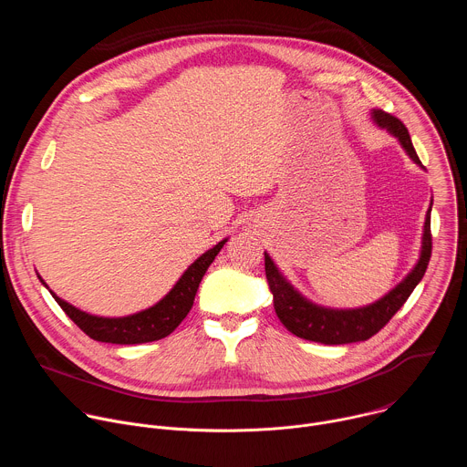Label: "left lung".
<instances>
[{
	"label": "left lung",
	"mask_w": 467,
	"mask_h": 467,
	"mask_svg": "<svg viewBox=\"0 0 467 467\" xmlns=\"http://www.w3.org/2000/svg\"><path fill=\"white\" fill-rule=\"evenodd\" d=\"M369 114L373 123L379 129H384L386 132H389V135L399 142V146L405 150V153L418 166H421V161L412 146L409 129L401 123V119H397L395 116L380 109H371ZM431 211H432V199L425 216L420 258L414 268L386 296H382L380 299L366 306L330 308V306H323L310 301L283 275L274 258L264 251L265 279H268V286L274 294V306L281 323L292 332V335L303 340H310L325 346L364 342L373 335H377V332L391 319V316L405 305V301L410 297V294L414 292V288L420 285V281L427 272V265L432 253Z\"/></svg>",
	"instance_id": "8db88e82"
}]
</instances>
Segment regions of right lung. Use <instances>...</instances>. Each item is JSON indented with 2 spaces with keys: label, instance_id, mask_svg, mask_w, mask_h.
<instances>
[{
  "label": "right lung",
  "instance_id": "1",
  "mask_svg": "<svg viewBox=\"0 0 467 467\" xmlns=\"http://www.w3.org/2000/svg\"><path fill=\"white\" fill-rule=\"evenodd\" d=\"M227 240L229 238H223L214 247L205 251L202 256H197L179 277V281L173 285V288L153 306L119 317L96 316L74 306L72 303L60 299L55 292H51L46 281L38 274L36 275L40 283L49 290L53 299L58 303V306L66 312V316H68L83 332H87L92 340L119 346L146 344L166 338L186 317L193 305L199 283H202L209 265L214 262L216 254L222 251Z\"/></svg>",
  "mask_w": 467,
  "mask_h": 467
}]
</instances>
